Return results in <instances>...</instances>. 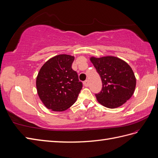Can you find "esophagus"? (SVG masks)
Segmentation results:
<instances>
[{
	"instance_id": "34e87169",
	"label": "esophagus",
	"mask_w": 158,
	"mask_h": 158,
	"mask_svg": "<svg viewBox=\"0 0 158 158\" xmlns=\"http://www.w3.org/2000/svg\"><path fill=\"white\" fill-rule=\"evenodd\" d=\"M84 85L86 87H88V85H89V82H88V80H86L84 82Z\"/></svg>"
}]
</instances>
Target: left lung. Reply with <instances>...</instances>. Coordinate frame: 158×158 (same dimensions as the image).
Wrapping results in <instances>:
<instances>
[{
	"mask_svg": "<svg viewBox=\"0 0 158 158\" xmlns=\"http://www.w3.org/2000/svg\"><path fill=\"white\" fill-rule=\"evenodd\" d=\"M90 60L102 80V89L95 94L98 102L109 109L123 105L132 97L136 86L131 68L113 56L92 57Z\"/></svg>",
	"mask_w": 158,
	"mask_h": 158,
	"instance_id": "1",
	"label": "left lung"
}]
</instances>
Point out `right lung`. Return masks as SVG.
Here are the masks:
<instances>
[{
  "label": "right lung",
  "instance_id": "1",
  "mask_svg": "<svg viewBox=\"0 0 158 158\" xmlns=\"http://www.w3.org/2000/svg\"><path fill=\"white\" fill-rule=\"evenodd\" d=\"M74 57L62 54L52 57L41 67L37 77V93L48 109L64 111L74 104L82 82L72 68Z\"/></svg>",
  "mask_w": 158,
  "mask_h": 158
}]
</instances>
